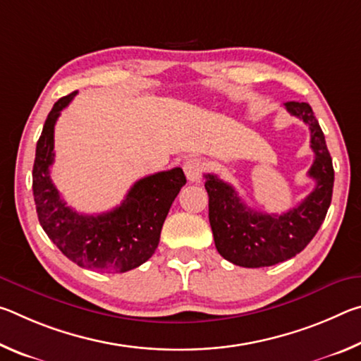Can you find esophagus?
Here are the masks:
<instances>
[{"label":"esophagus","instance_id":"34e87169","mask_svg":"<svg viewBox=\"0 0 361 361\" xmlns=\"http://www.w3.org/2000/svg\"><path fill=\"white\" fill-rule=\"evenodd\" d=\"M183 170H185V175L186 178L191 181V183H197L202 178V173L205 170V164L202 159L199 157H189L183 164Z\"/></svg>","mask_w":361,"mask_h":361}]
</instances>
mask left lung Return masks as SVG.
<instances>
[{"mask_svg":"<svg viewBox=\"0 0 361 361\" xmlns=\"http://www.w3.org/2000/svg\"><path fill=\"white\" fill-rule=\"evenodd\" d=\"M286 111L309 126L315 159L309 176L315 188L301 204L282 215L250 209L229 183L205 175L209 219L218 253L232 264L266 267L293 258L307 247L320 229L331 204L334 170L325 135L309 103L286 102Z\"/></svg>","mask_w":361,"mask_h":361,"instance_id":"1","label":"left lung"}]
</instances>
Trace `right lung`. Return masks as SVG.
Segmentation results:
<instances>
[{
    "instance_id": "add662e5",
    "label": "right lung",
    "mask_w": 361,
    "mask_h": 361,
    "mask_svg": "<svg viewBox=\"0 0 361 361\" xmlns=\"http://www.w3.org/2000/svg\"><path fill=\"white\" fill-rule=\"evenodd\" d=\"M78 92L62 97L47 114L36 143L33 195L39 224L66 258L100 272H127L148 261L161 239L162 224L186 176L180 167L138 180L119 207L82 215L66 205L51 180L54 127Z\"/></svg>"
}]
</instances>
